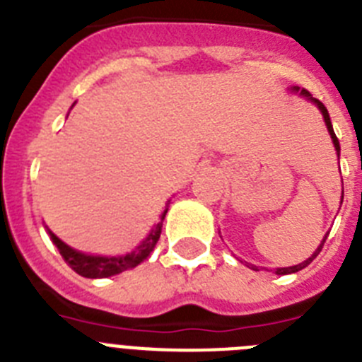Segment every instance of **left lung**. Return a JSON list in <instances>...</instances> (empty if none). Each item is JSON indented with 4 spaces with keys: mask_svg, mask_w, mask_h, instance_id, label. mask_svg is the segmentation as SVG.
Instances as JSON below:
<instances>
[{
    "mask_svg": "<svg viewBox=\"0 0 362 362\" xmlns=\"http://www.w3.org/2000/svg\"><path fill=\"white\" fill-rule=\"evenodd\" d=\"M296 90H299V88H296ZM300 95H305V98H310L313 101V103L317 105L319 108H321V112H322V116H325V123H326V127H328V132H330V136H332V139H334V145H335V150H341V146H339V139H337V136H335V132H334V127H332V121H330V114H328V110H326V107L325 105L321 103V101H319V99H315V98H312V95H310V92L306 90V88H303V90H300ZM326 235H328V233H326ZM326 235H325V239H322V243L321 245H319V248L315 252H313V255L312 257H308L306 259V261H303V263L300 264H296V267H288V268H277L276 270V274L277 276H286V274H293V272H299V270H303V268H306L308 267L310 263H312L313 259L317 257L319 255V252L322 250V245H325V241H326ZM254 268V267H252ZM254 270H257V268H254Z\"/></svg>",
    "mask_w": 362,
    "mask_h": 362,
    "instance_id": "8db88e82",
    "label": "left lung"
}]
</instances>
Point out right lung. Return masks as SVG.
<instances>
[{
    "instance_id": "obj_1",
    "label": "right lung",
    "mask_w": 362,
    "mask_h": 362,
    "mask_svg": "<svg viewBox=\"0 0 362 362\" xmlns=\"http://www.w3.org/2000/svg\"><path fill=\"white\" fill-rule=\"evenodd\" d=\"M165 214L166 210L163 212L161 219H165ZM159 235H161V223L148 233V238L143 241V245L137 246L136 252H132V254H127L123 255V257H98V255H85L81 254V252L72 250L70 246H66L65 243L59 241V239L50 232V238H52L54 245L57 246V250H59L62 257L66 261V264H69L76 274H79V276L83 277H90V279L116 276V274H121V272L129 270V268L137 267L143 259L148 257L150 252H152L153 246H156V243H158Z\"/></svg>"
}]
</instances>
